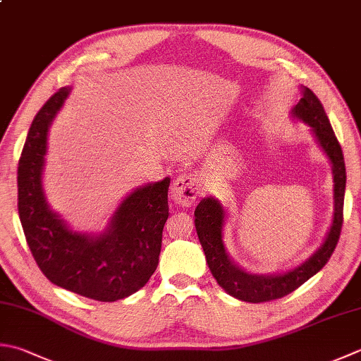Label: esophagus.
<instances>
[{
  "label": "esophagus",
  "mask_w": 361,
  "mask_h": 361,
  "mask_svg": "<svg viewBox=\"0 0 361 361\" xmlns=\"http://www.w3.org/2000/svg\"><path fill=\"white\" fill-rule=\"evenodd\" d=\"M171 192L176 203L189 207L200 194V178L195 173H183L173 181Z\"/></svg>",
  "instance_id": "obj_1"
}]
</instances>
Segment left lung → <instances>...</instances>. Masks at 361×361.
<instances>
[{
  "instance_id": "obj_1",
  "label": "left lung",
  "mask_w": 361,
  "mask_h": 361,
  "mask_svg": "<svg viewBox=\"0 0 361 361\" xmlns=\"http://www.w3.org/2000/svg\"><path fill=\"white\" fill-rule=\"evenodd\" d=\"M300 102L294 106L293 116L312 126L317 142L326 152L331 161L334 169V199L335 213L330 231L324 244L317 249L305 263L293 271L275 275H255L243 271L236 266L225 252L222 241V228L225 211L216 199L207 197L195 208V230L203 247L204 257L211 274L214 275L217 283L221 285L233 298L239 300L259 303L285 298L300 285L319 272L334 253L341 235L343 227V208H344V190H345V166L341 145L329 122V117L324 111V106L312 90L303 87Z\"/></svg>"
}]
</instances>
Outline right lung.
<instances>
[{
  "label": "right lung",
  "instance_id": "right-lung-1",
  "mask_svg": "<svg viewBox=\"0 0 361 361\" xmlns=\"http://www.w3.org/2000/svg\"><path fill=\"white\" fill-rule=\"evenodd\" d=\"M68 92V87L56 92L27 133L18 161L20 222L35 263L51 283L84 298L116 302L145 286L157 271L171 178L134 190L102 235L70 230L49 209L42 186L48 128Z\"/></svg>",
  "mask_w": 361,
  "mask_h": 361
}]
</instances>
